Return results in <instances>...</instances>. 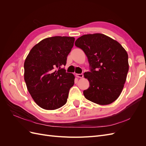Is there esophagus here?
<instances>
[{
    "mask_svg": "<svg viewBox=\"0 0 146 146\" xmlns=\"http://www.w3.org/2000/svg\"><path fill=\"white\" fill-rule=\"evenodd\" d=\"M76 76L78 78H83V74H76Z\"/></svg>",
    "mask_w": 146,
    "mask_h": 146,
    "instance_id": "1",
    "label": "esophagus"
}]
</instances>
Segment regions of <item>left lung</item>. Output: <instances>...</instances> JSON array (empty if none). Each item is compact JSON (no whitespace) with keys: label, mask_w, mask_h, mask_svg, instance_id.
<instances>
[{"label":"left lung","mask_w":146,"mask_h":146,"mask_svg":"<svg viewBox=\"0 0 146 146\" xmlns=\"http://www.w3.org/2000/svg\"><path fill=\"white\" fill-rule=\"evenodd\" d=\"M75 45L85 52L91 67L90 72L84 73L90 82L84 96L101 105L113 103L120 96L129 71L126 50L117 41L101 33L84 35Z\"/></svg>","instance_id":"1"}]
</instances>
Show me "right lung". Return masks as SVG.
<instances>
[{"mask_svg":"<svg viewBox=\"0 0 146 146\" xmlns=\"http://www.w3.org/2000/svg\"><path fill=\"white\" fill-rule=\"evenodd\" d=\"M75 38L53 36L35 45L24 62V80L27 90L39 107L58 109L66 104L75 77L63 68Z\"/></svg>","mask_w":146,"mask_h":146,"instance_id":"1","label":"right lung"}]
</instances>
